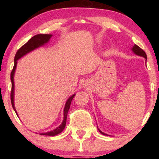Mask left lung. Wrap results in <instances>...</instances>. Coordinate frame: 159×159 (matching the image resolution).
I'll list each match as a JSON object with an SVG mask.
<instances>
[{
	"label": "left lung",
	"mask_w": 159,
	"mask_h": 159,
	"mask_svg": "<svg viewBox=\"0 0 159 159\" xmlns=\"http://www.w3.org/2000/svg\"><path fill=\"white\" fill-rule=\"evenodd\" d=\"M132 51L133 52V53L135 54V55L137 56H141V57H143L145 59V64H146V61H147V56H146V53H145V51H143V50H142L140 48V47L138 46V45L134 44L133 45V47L132 48ZM98 131L100 132V133H101L102 134H103V135H106L108 136L107 134L104 133V132H103L101 131V130H100V129L98 127Z\"/></svg>",
	"instance_id": "1"
}]
</instances>
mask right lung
<instances>
[{
	"label": "right lung",
	"mask_w": 159,
	"mask_h": 159,
	"mask_svg": "<svg viewBox=\"0 0 159 159\" xmlns=\"http://www.w3.org/2000/svg\"><path fill=\"white\" fill-rule=\"evenodd\" d=\"M52 36H53V34H37V35L32 37L30 40H28L27 43H26L23 46L16 52V55H15L14 66V68H13L11 73V84H12L11 93V102L12 107H13V108H14V111L16 112V114L18 116H19V115H18V114H17L16 108H15V106H14V88H15V86H14V75H15V71H16V66H17V61L22 58L23 56L27 55V54L30 53V52L33 51H34V50L44 46L45 45H46L47 43L49 42L50 39L51 38ZM75 95L76 94H73L66 100V103H65V106H64V119H63L62 123L61 124V125L58 126V127H56V129L51 130V131H50V132H41V133H40V134H42V135H48V136H56L59 133H61V132L64 129L65 127H66L67 114H68L69 108H70L71 101H72L74 97L75 96Z\"/></svg>",
	"instance_id": "obj_1"
}]
</instances>
